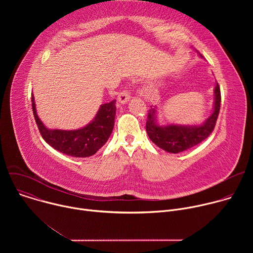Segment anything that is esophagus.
I'll return each instance as SVG.
<instances>
[{
	"label": "esophagus",
	"mask_w": 253,
	"mask_h": 253,
	"mask_svg": "<svg viewBox=\"0 0 253 253\" xmlns=\"http://www.w3.org/2000/svg\"><path fill=\"white\" fill-rule=\"evenodd\" d=\"M129 99H130V92H129L128 88H126L123 91H121L119 93V95H118V101L121 104H125Z\"/></svg>",
	"instance_id": "esophagus-1"
}]
</instances>
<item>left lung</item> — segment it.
<instances>
[{
    "mask_svg": "<svg viewBox=\"0 0 253 253\" xmlns=\"http://www.w3.org/2000/svg\"><path fill=\"white\" fill-rule=\"evenodd\" d=\"M214 93L215 101L213 113L200 126H158L155 120V109H150L146 121V131L150 140L158 147L170 153L185 151L205 140L213 132L220 110L221 93L218 83L215 86Z\"/></svg>",
    "mask_w": 253,
    "mask_h": 253,
    "instance_id": "1",
    "label": "left lung"
}]
</instances>
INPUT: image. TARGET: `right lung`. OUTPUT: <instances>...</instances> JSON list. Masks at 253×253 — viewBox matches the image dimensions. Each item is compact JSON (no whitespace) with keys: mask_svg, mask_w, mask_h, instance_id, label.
<instances>
[{"mask_svg":"<svg viewBox=\"0 0 253 253\" xmlns=\"http://www.w3.org/2000/svg\"><path fill=\"white\" fill-rule=\"evenodd\" d=\"M116 100L101 105L95 119L86 127L78 130H50L44 126L36 113L34 97L32 109L43 139L54 149L73 157L94 155L109 139L116 115Z\"/></svg>","mask_w":253,"mask_h":253,"instance_id":"right-lung-1","label":"right lung"}]
</instances>
